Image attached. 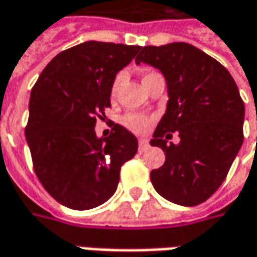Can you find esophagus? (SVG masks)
<instances>
[{
	"label": "esophagus",
	"instance_id": "34e87169",
	"mask_svg": "<svg viewBox=\"0 0 257 257\" xmlns=\"http://www.w3.org/2000/svg\"><path fill=\"white\" fill-rule=\"evenodd\" d=\"M148 148V142H147V140H140V151L142 152V151H145Z\"/></svg>",
	"mask_w": 257,
	"mask_h": 257
}]
</instances>
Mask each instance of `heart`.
Wrapping results in <instances>:
<instances>
[{"instance_id":"heart-1","label":"heart","mask_w":257,"mask_h":257,"mask_svg":"<svg viewBox=\"0 0 257 257\" xmlns=\"http://www.w3.org/2000/svg\"><path fill=\"white\" fill-rule=\"evenodd\" d=\"M120 77H117L113 83V92L116 90L117 84H119ZM123 125L131 131L137 132V134H144L147 129L150 128L151 125V117L145 116V115H140V113H128L126 116L123 117Z\"/></svg>"}]
</instances>
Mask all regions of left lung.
<instances>
[{"label": "left lung", "instance_id": "1", "mask_svg": "<svg viewBox=\"0 0 257 257\" xmlns=\"http://www.w3.org/2000/svg\"><path fill=\"white\" fill-rule=\"evenodd\" d=\"M145 63L165 77L168 102L151 145L165 162L151 171V183L165 200L197 206L216 193L243 144L244 103L224 66L188 43L145 46ZM173 132L180 142L168 144Z\"/></svg>", "mask_w": 257, "mask_h": 257}]
</instances>
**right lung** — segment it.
<instances>
[{
  "label": "right lung",
  "instance_id": "right-lung-1",
  "mask_svg": "<svg viewBox=\"0 0 257 257\" xmlns=\"http://www.w3.org/2000/svg\"><path fill=\"white\" fill-rule=\"evenodd\" d=\"M140 46L86 41L59 53L40 74L30 96L26 140L34 171L63 206L89 210L115 194L120 167L138 151V140L115 123L96 135L105 119L119 70Z\"/></svg>",
  "mask_w": 257,
  "mask_h": 257
}]
</instances>
